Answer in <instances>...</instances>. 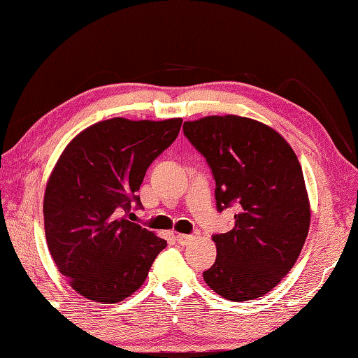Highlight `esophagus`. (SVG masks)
<instances>
[{"label": "esophagus", "mask_w": 358, "mask_h": 358, "mask_svg": "<svg viewBox=\"0 0 358 358\" xmlns=\"http://www.w3.org/2000/svg\"><path fill=\"white\" fill-rule=\"evenodd\" d=\"M175 237H177V242L180 245H187V243H191L195 239L194 236H189V234H177Z\"/></svg>", "instance_id": "obj_1"}]
</instances>
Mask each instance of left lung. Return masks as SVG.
<instances>
[{
	"mask_svg": "<svg viewBox=\"0 0 358 358\" xmlns=\"http://www.w3.org/2000/svg\"><path fill=\"white\" fill-rule=\"evenodd\" d=\"M183 131L211 167L217 211H239L233 229L213 236L217 259L203 279L236 303L267 295L295 265L310 227L295 152L268 125L234 115L187 121Z\"/></svg>",
	"mask_w": 358,
	"mask_h": 358,
	"instance_id": "8db88e82",
	"label": "left lung"
}]
</instances>
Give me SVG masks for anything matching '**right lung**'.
Instances as JSON below:
<instances>
[{"label":"right lung","instance_id":"obj_1","mask_svg":"<svg viewBox=\"0 0 358 358\" xmlns=\"http://www.w3.org/2000/svg\"><path fill=\"white\" fill-rule=\"evenodd\" d=\"M181 119L113 117L80 131L48 180L43 215L49 253L69 285L113 304L145 281L167 242L124 217L145 171L178 136Z\"/></svg>","mask_w":358,"mask_h":358}]
</instances>
